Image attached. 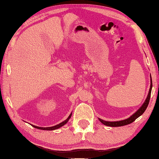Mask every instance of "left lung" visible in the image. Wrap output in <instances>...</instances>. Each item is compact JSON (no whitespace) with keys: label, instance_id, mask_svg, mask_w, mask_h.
<instances>
[{"label":"left lung","instance_id":"1","mask_svg":"<svg viewBox=\"0 0 159 159\" xmlns=\"http://www.w3.org/2000/svg\"><path fill=\"white\" fill-rule=\"evenodd\" d=\"M152 88V77L150 75V87L149 92H148V96L146 98V100L144 101L143 104L141 105V107H140L139 109H138L135 113H133L130 117L127 118L126 120L117 121H104L103 120L99 119L101 123H102L104 125H105V126H111V127L122 126H125V125L129 124H131L132 122H133L134 120L137 119L139 116H141V115L145 112V111L146 110L147 107L148 106V104H149V102H150Z\"/></svg>","mask_w":159,"mask_h":159}]
</instances>
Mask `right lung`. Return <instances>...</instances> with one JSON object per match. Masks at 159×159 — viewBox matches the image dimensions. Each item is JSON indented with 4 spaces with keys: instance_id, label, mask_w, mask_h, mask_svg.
Masks as SVG:
<instances>
[{
    "instance_id": "obj_1",
    "label": "right lung",
    "mask_w": 159,
    "mask_h": 159,
    "mask_svg": "<svg viewBox=\"0 0 159 159\" xmlns=\"http://www.w3.org/2000/svg\"><path fill=\"white\" fill-rule=\"evenodd\" d=\"M72 113H71L70 115L69 116V117L67 118V119L66 120H64L63 121H62L61 123H60L59 124L57 125H55V126H51V127H39V126H34V125H32L33 127H34L35 128H38V129H40V130H56V129H58V128H61V126H64L66 123H67V121H69V120L70 119L71 116H72Z\"/></svg>"
}]
</instances>
